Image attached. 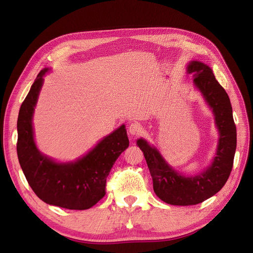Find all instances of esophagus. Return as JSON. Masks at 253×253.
<instances>
[{"instance_id": "obj_1", "label": "esophagus", "mask_w": 253, "mask_h": 253, "mask_svg": "<svg viewBox=\"0 0 253 253\" xmlns=\"http://www.w3.org/2000/svg\"><path fill=\"white\" fill-rule=\"evenodd\" d=\"M143 132V126L139 122H133L128 126V133L132 136H138Z\"/></svg>"}]
</instances>
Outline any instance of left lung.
<instances>
[{
  "label": "left lung",
  "instance_id": "8db88e82",
  "mask_svg": "<svg viewBox=\"0 0 253 253\" xmlns=\"http://www.w3.org/2000/svg\"><path fill=\"white\" fill-rule=\"evenodd\" d=\"M187 68L193 75L195 86L212 109L219 132L216 154L211 166L201 174L183 176L169 166L155 147L142 138L137 140L148 164L155 194L163 202L174 206L197 205L216 194L231 173L236 149V127L226 90L207 64L191 61Z\"/></svg>",
  "mask_w": 253,
  "mask_h": 253
}]
</instances>
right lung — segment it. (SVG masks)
<instances>
[{"instance_id": "obj_1", "label": "right lung", "mask_w": 253, "mask_h": 253, "mask_svg": "<svg viewBox=\"0 0 253 253\" xmlns=\"http://www.w3.org/2000/svg\"><path fill=\"white\" fill-rule=\"evenodd\" d=\"M41 71L23 101L18 117L19 163L36 195L44 203L71 210H86L105 195L106 177L119 155L128 147L125 125L74 163L59 164L41 154L34 140L33 115L43 84Z\"/></svg>"}]
</instances>
